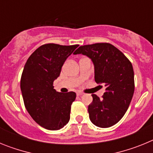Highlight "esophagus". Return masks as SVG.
<instances>
[{"mask_svg":"<svg viewBox=\"0 0 153 153\" xmlns=\"http://www.w3.org/2000/svg\"><path fill=\"white\" fill-rule=\"evenodd\" d=\"M83 93H81V92H76V96H78V97H79V96H82L83 95Z\"/></svg>","mask_w":153,"mask_h":153,"instance_id":"34e87169","label":"esophagus"}]
</instances>
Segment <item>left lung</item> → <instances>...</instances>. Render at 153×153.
Wrapping results in <instances>:
<instances>
[{"label": "left lung", "instance_id": "1", "mask_svg": "<svg viewBox=\"0 0 153 153\" xmlns=\"http://www.w3.org/2000/svg\"><path fill=\"white\" fill-rule=\"evenodd\" d=\"M82 53L94 64L95 81L103 83L102 99L92 94L88 106L90 120L95 126L107 128L123 118L134 93V72L131 62L120 50L109 43L81 46L74 54Z\"/></svg>", "mask_w": 153, "mask_h": 153}]
</instances>
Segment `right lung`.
I'll return each instance as SVG.
<instances>
[{"label": "right lung", "instance_id": "1", "mask_svg": "<svg viewBox=\"0 0 153 153\" xmlns=\"http://www.w3.org/2000/svg\"><path fill=\"white\" fill-rule=\"evenodd\" d=\"M78 46L44 44L30 56L24 66L21 79L24 106L36 123L49 130L61 129L70 120L76 93H58L53 84L65 60Z\"/></svg>", "mask_w": 153, "mask_h": 153}]
</instances>
